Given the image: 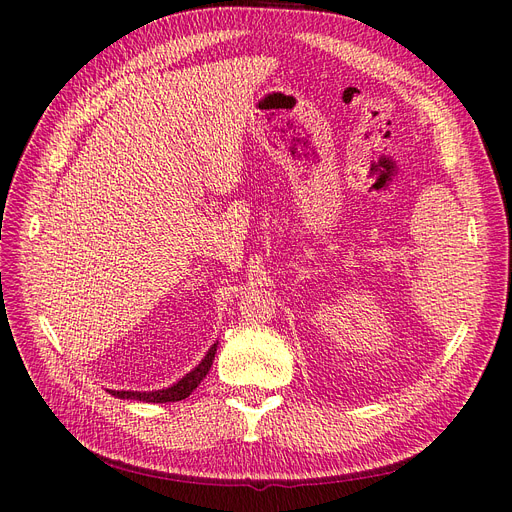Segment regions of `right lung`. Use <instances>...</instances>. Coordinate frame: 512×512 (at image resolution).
<instances>
[{
  "label": "right lung",
  "instance_id": "1",
  "mask_svg": "<svg viewBox=\"0 0 512 512\" xmlns=\"http://www.w3.org/2000/svg\"><path fill=\"white\" fill-rule=\"evenodd\" d=\"M216 347L218 343H214L209 347L207 356L201 360V364L190 370L186 377H182L178 383H173L167 390H156V392H116L112 390V396L116 398H127V400H144V402H178L184 400L192 394V390H197L199 383L205 379V375L209 373L211 364H214L216 358Z\"/></svg>",
  "mask_w": 512,
  "mask_h": 512
}]
</instances>
